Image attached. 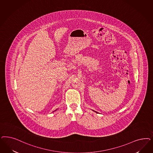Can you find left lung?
<instances>
[{"instance_id":"left-lung-1","label":"left lung","mask_w":153,"mask_h":153,"mask_svg":"<svg viewBox=\"0 0 153 153\" xmlns=\"http://www.w3.org/2000/svg\"><path fill=\"white\" fill-rule=\"evenodd\" d=\"M95 112H96V111H95ZM96 113H97V112H96Z\"/></svg>"}]
</instances>
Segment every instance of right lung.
Segmentation results:
<instances>
[{
  "label": "right lung",
  "mask_w": 153,
  "mask_h": 153,
  "mask_svg": "<svg viewBox=\"0 0 153 153\" xmlns=\"http://www.w3.org/2000/svg\"><path fill=\"white\" fill-rule=\"evenodd\" d=\"M55 111H56V110H55Z\"/></svg>",
  "instance_id": "right-lung-1"
}]
</instances>
